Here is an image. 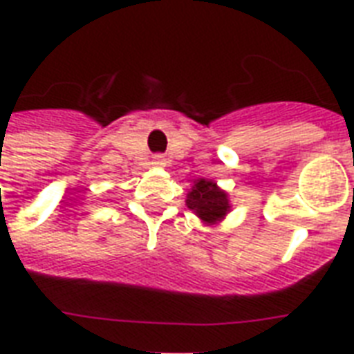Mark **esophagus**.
Returning <instances> with one entry per match:
<instances>
[{
    "instance_id": "1",
    "label": "esophagus",
    "mask_w": 354,
    "mask_h": 354,
    "mask_svg": "<svg viewBox=\"0 0 354 354\" xmlns=\"http://www.w3.org/2000/svg\"><path fill=\"white\" fill-rule=\"evenodd\" d=\"M152 163H154L156 167H165V158H163V156H156Z\"/></svg>"
}]
</instances>
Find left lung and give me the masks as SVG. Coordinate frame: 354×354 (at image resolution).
Masks as SVG:
<instances>
[{"instance_id": "left-lung-1", "label": "left lung", "mask_w": 354, "mask_h": 354, "mask_svg": "<svg viewBox=\"0 0 354 354\" xmlns=\"http://www.w3.org/2000/svg\"><path fill=\"white\" fill-rule=\"evenodd\" d=\"M185 205L204 222L205 226H213L226 218L232 211L230 194L216 185L213 180L198 178L187 193Z\"/></svg>"}]
</instances>
